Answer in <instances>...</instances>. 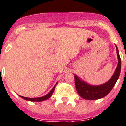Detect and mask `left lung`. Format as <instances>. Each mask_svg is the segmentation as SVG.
I'll return each instance as SVG.
<instances>
[{
  "instance_id": "obj_1",
  "label": "left lung",
  "mask_w": 126,
  "mask_h": 126,
  "mask_svg": "<svg viewBox=\"0 0 126 126\" xmlns=\"http://www.w3.org/2000/svg\"><path fill=\"white\" fill-rule=\"evenodd\" d=\"M116 48L118 60V65L112 78L105 84L98 86H92L87 84L86 83L83 82V81H81L76 76H74L76 89L77 90L78 94L81 98L85 100H98L106 96L112 90L119 78L120 69H121V60L116 46Z\"/></svg>"
}]
</instances>
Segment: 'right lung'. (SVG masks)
<instances>
[{
    "label": "right lung",
    "mask_w": 126,
    "mask_h": 126,
    "mask_svg": "<svg viewBox=\"0 0 126 126\" xmlns=\"http://www.w3.org/2000/svg\"><path fill=\"white\" fill-rule=\"evenodd\" d=\"M58 84V83H56V85ZM56 85L53 87V89L51 90V91L48 93V94H47V95L45 96H44L43 97H40V98H26V97H23L20 96L22 98L24 99V100H28V101H32V102H41V101H44V100H46L47 99H48L50 97H51V96L52 95L53 93H54V90H55V87H56Z\"/></svg>",
    "instance_id": "right-lung-1"
}]
</instances>
